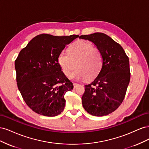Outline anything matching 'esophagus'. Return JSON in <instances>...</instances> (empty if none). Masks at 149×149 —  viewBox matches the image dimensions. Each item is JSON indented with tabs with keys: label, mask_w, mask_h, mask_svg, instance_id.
Listing matches in <instances>:
<instances>
[{
	"label": "esophagus",
	"mask_w": 149,
	"mask_h": 149,
	"mask_svg": "<svg viewBox=\"0 0 149 149\" xmlns=\"http://www.w3.org/2000/svg\"><path fill=\"white\" fill-rule=\"evenodd\" d=\"M79 85V84H78V83H73V86H74V88H76V87L78 86Z\"/></svg>",
	"instance_id": "34e87169"
}]
</instances>
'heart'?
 Returning <instances> with one entry per match:
<instances>
[{
    "instance_id": "obj_1",
    "label": "heart",
    "mask_w": 149,
    "mask_h": 149,
    "mask_svg": "<svg viewBox=\"0 0 149 149\" xmlns=\"http://www.w3.org/2000/svg\"><path fill=\"white\" fill-rule=\"evenodd\" d=\"M68 54L61 53L57 61L66 76H70L76 68V70L71 76L72 78L91 81L97 77L102 68V53L91 43L84 40L75 42L68 48Z\"/></svg>"
}]
</instances>
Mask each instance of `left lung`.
<instances>
[{
  "instance_id": "obj_1",
  "label": "left lung",
  "mask_w": 149,
  "mask_h": 149,
  "mask_svg": "<svg viewBox=\"0 0 149 149\" xmlns=\"http://www.w3.org/2000/svg\"><path fill=\"white\" fill-rule=\"evenodd\" d=\"M96 45L103 55L102 68L93 81L85 85L82 104L89 114L104 116L112 113L123 102L129 85V57L119 43L103 33L81 35Z\"/></svg>"
}]
</instances>
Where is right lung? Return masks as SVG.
<instances>
[{
	"label": "right lung",
	"mask_w": 149,
	"mask_h": 149,
	"mask_svg": "<svg viewBox=\"0 0 149 149\" xmlns=\"http://www.w3.org/2000/svg\"><path fill=\"white\" fill-rule=\"evenodd\" d=\"M79 35L36 36L20 52L15 61L18 88L30 109L53 117L64 110L67 91L73 88L58 63V55Z\"/></svg>",
	"instance_id": "right-lung-1"
}]
</instances>
